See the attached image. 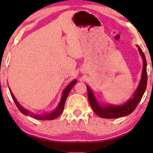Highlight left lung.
<instances>
[{"mask_svg": "<svg viewBox=\"0 0 153 153\" xmlns=\"http://www.w3.org/2000/svg\"><path fill=\"white\" fill-rule=\"evenodd\" d=\"M137 47L139 52H140L142 56V58H143V73H142L141 80H140V83H139L137 88L135 91L132 97L129 101H127L124 104L118 105V106L117 105H103V106H101L96 101L94 93L91 90L90 88L86 85L88 101L91 108H92V110L101 118L116 119L130 114L131 112L136 108L138 103H140L142 98H143L144 93H145V89H146L147 82V61L142 49L138 45Z\"/></svg>", "mask_w": 153, "mask_h": 153, "instance_id": "8db88e82", "label": "left lung"}]
</instances>
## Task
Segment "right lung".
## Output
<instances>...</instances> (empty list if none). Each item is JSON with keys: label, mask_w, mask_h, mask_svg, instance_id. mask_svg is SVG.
I'll use <instances>...</instances> for the list:
<instances>
[{"label": "right lung", "mask_w": 153, "mask_h": 153, "mask_svg": "<svg viewBox=\"0 0 153 153\" xmlns=\"http://www.w3.org/2000/svg\"><path fill=\"white\" fill-rule=\"evenodd\" d=\"M76 82H77L76 80H73V81L70 82V83L68 85V86L65 88V90L62 93V98H61L60 102H59V105L57 106V108H56V109L54 110V111L51 112V113H49V114H42V115L41 114L40 115L34 114L31 113L29 111L26 110V108H23V107L21 106L20 104H19L18 101H16V99H15L14 96H13V94H12L10 89H9V90H10V95H11L12 99H13V101H14V102L16 103V105L17 108H18L19 111H20L22 114H24V115L29 116V117H31V118H34L35 119H39V120H53V119H56L57 117H58L59 116L62 114V112L63 111V109H64L65 103L67 97H68V94H69L70 91H71L72 88L74 86V85L76 83Z\"/></svg>", "instance_id": "1"}]
</instances>
